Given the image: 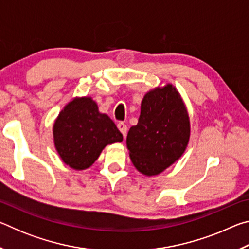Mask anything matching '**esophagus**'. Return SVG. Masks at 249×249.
Segmentation results:
<instances>
[{
	"label": "esophagus",
	"instance_id": "obj_1",
	"mask_svg": "<svg viewBox=\"0 0 249 249\" xmlns=\"http://www.w3.org/2000/svg\"><path fill=\"white\" fill-rule=\"evenodd\" d=\"M117 127H119V129L121 130V133L123 134V136L125 137L126 134H127V126H126L124 123H122V122H120V123L117 124Z\"/></svg>",
	"mask_w": 249,
	"mask_h": 249
}]
</instances>
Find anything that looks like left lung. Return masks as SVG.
<instances>
[{"label":"left lung","instance_id":"8db88e82","mask_svg":"<svg viewBox=\"0 0 249 249\" xmlns=\"http://www.w3.org/2000/svg\"><path fill=\"white\" fill-rule=\"evenodd\" d=\"M189 140L190 119L178 90L168 83L147 92L126 138L135 168L148 177L161 174L183 155Z\"/></svg>","mask_w":249,"mask_h":249}]
</instances>
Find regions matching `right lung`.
<instances>
[{
  "instance_id": "add662e5",
  "label": "right lung",
  "mask_w": 249,
  "mask_h": 249,
  "mask_svg": "<svg viewBox=\"0 0 249 249\" xmlns=\"http://www.w3.org/2000/svg\"><path fill=\"white\" fill-rule=\"evenodd\" d=\"M53 142L58 155L74 170L93 165L104 147L121 142L123 135L90 96L74 98L54 121Z\"/></svg>"
}]
</instances>
